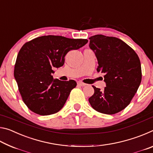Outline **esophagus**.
<instances>
[{"instance_id":"esophagus-1","label":"esophagus","mask_w":153,"mask_h":153,"mask_svg":"<svg viewBox=\"0 0 153 153\" xmlns=\"http://www.w3.org/2000/svg\"><path fill=\"white\" fill-rule=\"evenodd\" d=\"M77 85H79V86H85L86 84H84V83L82 82H77Z\"/></svg>"}]
</instances>
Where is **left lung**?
I'll list each match as a JSON object with an SVG mask.
<instances>
[{
    "label": "left lung",
    "mask_w": 153,
    "mask_h": 153,
    "mask_svg": "<svg viewBox=\"0 0 153 153\" xmlns=\"http://www.w3.org/2000/svg\"><path fill=\"white\" fill-rule=\"evenodd\" d=\"M89 46L94 52L98 72L104 74V90L94 88L89 98L98 112L113 115L124 109L132 99L142 80L141 64L136 52L120 39L98 34L89 38Z\"/></svg>",
    "instance_id": "8db88e82"
}]
</instances>
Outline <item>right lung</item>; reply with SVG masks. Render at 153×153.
I'll return each mask as SVG.
<instances>
[{
    "instance_id": "obj_1",
    "label": "right lung",
    "mask_w": 153,
    "mask_h": 153,
    "mask_svg": "<svg viewBox=\"0 0 153 153\" xmlns=\"http://www.w3.org/2000/svg\"><path fill=\"white\" fill-rule=\"evenodd\" d=\"M61 36H43L25 43L17 55L14 77L23 101L40 115L57 113L65 103L77 83L53 79L54 67L63 65L65 56L88 42Z\"/></svg>"
}]
</instances>
